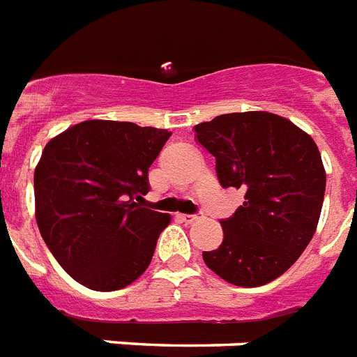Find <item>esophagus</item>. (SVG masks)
Listing matches in <instances>:
<instances>
[{"instance_id": "esophagus-1", "label": "esophagus", "mask_w": 357, "mask_h": 357, "mask_svg": "<svg viewBox=\"0 0 357 357\" xmlns=\"http://www.w3.org/2000/svg\"><path fill=\"white\" fill-rule=\"evenodd\" d=\"M181 219L184 223H195V221L201 219V215L199 213H184V215H181Z\"/></svg>"}]
</instances>
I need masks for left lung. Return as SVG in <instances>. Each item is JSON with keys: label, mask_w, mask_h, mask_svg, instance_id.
Returning a JSON list of instances; mask_svg holds the SVG:
<instances>
[{"label": "left lung", "mask_w": 357, "mask_h": 357, "mask_svg": "<svg viewBox=\"0 0 357 357\" xmlns=\"http://www.w3.org/2000/svg\"><path fill=\"white\" fill-rule=\"evenodd\" d=\"M193 129L215 156L221 186L245 192L243 204L221 221L223 243L202 259L234 286L269 284L295 264L317 228L326 188L317 145L271 112L223 114Z\"/></svg>", "instance_id": "8db88e82"}]
</instances>
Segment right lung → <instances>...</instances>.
Instances as JSON below:
<instances>
[{
  "label": "right lung",
  "mask_w": 357,
  "mask_h": 357,
  "mask_svg": "<svg viewBox=\"0 0 357 357\" xmlns=\"http://www.w3.org/2000/svg\"><path fill=\"white\" fill-rule=\"evenodd\" d=\"M171 132L90 119L47 142L34 169L36 223L62 269L96 291H116L149 267L171 218L142 208L149 167Z\"/></svg>",
  "instance_id": "right-lung-1"
}]
</instances>
